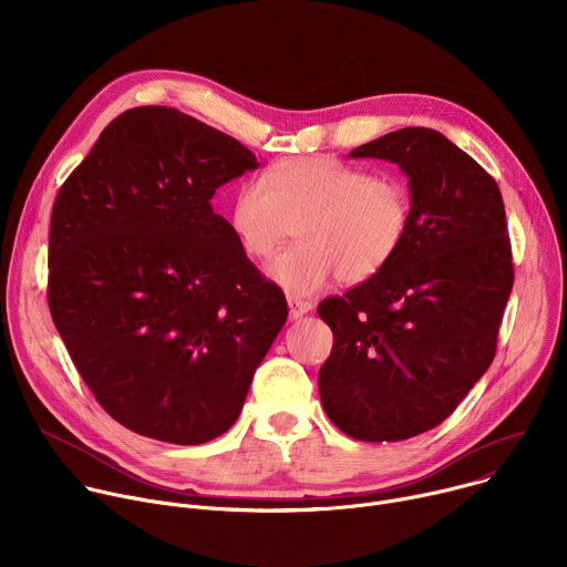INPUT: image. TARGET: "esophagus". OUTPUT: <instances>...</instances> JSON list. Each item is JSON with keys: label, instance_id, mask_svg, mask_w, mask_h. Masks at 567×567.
Segmentation results:
<instances>
[{"label": "esophagus", "instance_id": "esophagus-1", "mask_svg": "<svg viewBox=\"0 0 567 567\" xmlns=\"http://www.w3.org/2000/svg\"><path fill=\"white\" fill-rule=\"evenodd\" d=\"M289 318L291 320H296V318H300L302 313H307V311H311V302L309 300H302V298H293V296H289Z\"/></svg>", "mask_w": 567, "mask_h": 567}]
</instances>
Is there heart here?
Returning a JSON list of instances; mask_svg holds the SVG:
<instances>
[{"label": "heart", "mask_w": 567, "mask_h": 567, "mask_svg": "<svg viewBox=\"0 0 567 567\" xmlns=\"http://www.w3.org/2000/svg\"><path fill=\"white\" fill-rule=\"evenodd\" d=\"M411 215L401 177L370 175L337 156H291L237 188L228 224L256 260L274 256L298 224L300 241L267 271L285 291L307 296L334 276L346 285L377 276L401 249Z\"/></svg>", "instance_id": "heart-1"}]
</instances>
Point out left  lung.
Segmentation results:
<instances>
[{
  "mask_svg": "<svg viewBox=\"0 0 567 567\" xmlns=\"http://www.w3.org/2000/svg\"><path fill=\"white\" fill-rule=\"evenodd\" d=\"M350 156L406 173L413 215L377 276L318 305L334 334L320 401L354 440H409L442 424L496 357L514 285L505 204L494 177L429 127L390 132Z\"/></svg>",
  "mask_w": 567,
  "mask_h": 567,
  "instance_id": "obj_1",
  "label": "left lung"
}]
</instances>
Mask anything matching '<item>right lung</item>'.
<instances>
[{
	"label": "right lung",
	"instance_id": "1",
	"mask_svg": "<svg viewBox=\"0 0 567 567\" xmlns=\"http://www.w3.org/2000/svg\"><path fill=\"white\" fill-rule=\"evenodd\" d=\"M256 168L233 136L150 105L116 116L58 190L51 318L96 401L138 435L226 433L285 326V293L210 206Z\"/></svg>",
	"mask_w": 567,
	"mask_h": 567
}]
</instances>
